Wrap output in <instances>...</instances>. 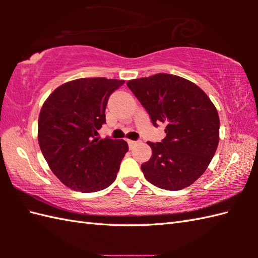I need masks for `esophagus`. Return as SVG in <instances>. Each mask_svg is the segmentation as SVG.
<instances>
[{
  "instance_id": "obj_1",
  "label": "esophagus",
  "mask_w": 258,
  "mask_h": 258,
  "mask_svg": "<svg viewBox=\"0 0 258 258\" xmlns=\"http://www.w3.org/2000/svg\"><path fill=\"white\" fill-rule=\"evenodd\" d=\"M127 143H128L130 149H132V147L136 144V142H135V141H132V140H127Z\"/></svg>"
}]
</instances>
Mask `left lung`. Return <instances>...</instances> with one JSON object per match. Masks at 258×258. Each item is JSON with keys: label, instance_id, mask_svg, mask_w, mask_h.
Masks as SVG:
<instances>
[{"label": "left lung", "instance_id": "obj_1", "mask_svg": "<svg viewBox=\"0 0 258 258\" xmlns=\"http://www.w3.org/2000/svg\"><path fill=\"white\" fill-rule=\"evenodd\" d=\"M128 89L150 114L166 125V138L142 164L145 178L157 187L179 190L193 184L210 165L220 141L216 107L201 87L177 75L158 73L131 80Z\"/></svg>", "mask_w": 258, "mask_h": 258}]
</instances>
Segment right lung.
Listing matches in <instances>:
<instances>
[{"instance_id": "right-lung-1", "label": "right lung", "mask_w": 258, "mask_h": 258, "mask_svg": "<svg viewBox=\"0 0 258 258\" xmlns=\"http://www.w3.org/2000/svg\"><path fill=\"white\" fill-rule=\"evenodd\" d=\"M124 80L87 78L54 90L41 108L37 140L54 175L73 190L108 187L128 151L124 140L95 138L105 123L109 95Z\"/></svg>"}]
</instances>
